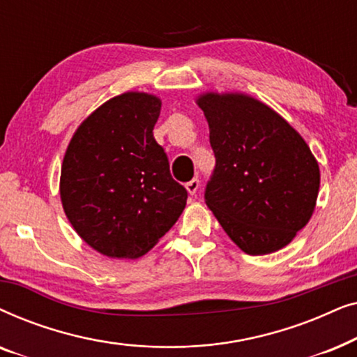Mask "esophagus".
Returning a JSON list of instances; mask_svg holds the SVG:
<instances>
[{
    "label": "esophagus",
    "mask_w": 357,
    "mask_h": 357,
    "mask_svg": "<svg viewBox=\"0 0 357 357\" xmlns=\"http://www.w3.org/2000/svg\"><path fill=\"white\" fill-rule=\"evenodd\" d=\"M198 187H199V180H198V178H193V180H190V182L185 183V188H187V192H188L190 195L197 193Z\"/></svg>",
    "instance_id": "esophagus-1"
}]
</instances>
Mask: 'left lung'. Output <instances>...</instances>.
<instances>
[{"mask_svg": "<svg viewBox=\"0 0 357 357\" xmlns=\"http://www.w3.org/2000/svg\"><path fill=\"white\" fill-rule=\"evenodd\" d=\"M216 167L204 202L248 255L281 250L314 214L320 169L282 116L242 92H203Z\"/></svg>", "mask_w": 357, "mask_h": 357, "instance_id": "1", "label": "left lung"}]
</instances>
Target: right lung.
<instances>
[{
    "instance_id": "add662e5",
    "label": "right lung",
    "mask_w": 357,
    "mask_h": 357,
    "mask_svg": "<svg viewBox=\"0 0 357 357\" xmlns=\"http://www.w3.org/2000/svg\"><path fill=\"white\" fill-rule=\"evenodd\" d=\"M162 102L128 91L104 102L73 135L60 198L73 229L109 258H139L177 222L187 190L170 175L153 130Z\"/></svg>"
}]
</instances>
